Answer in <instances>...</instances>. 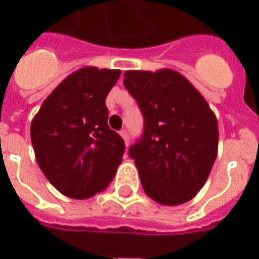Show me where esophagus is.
<instances>
[{"instance_id": "esophagus-1", "label": "esophagus", "mask_w": 259, "mask_h": 259, "mask_svg": "<svg viewBox=\"0 0 259 259\" xmlns=\"http://www.w3.org/2000/svg\"><path fill=\"white\" fill-rule=\"evenodd\" d=\"M119 135H120V137H122V139H123L124 140V143H126V146H127V144H129V133H127V130H120V133H119Z\"/></svg>"}]
</instances>
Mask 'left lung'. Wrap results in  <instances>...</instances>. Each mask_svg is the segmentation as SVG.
<instances>
[{"instance_id": "obj_1", "label": "left lung", "mask_w": 259, "mask_h": 259, "mask_svg": "<svg viewBox=\"0 0 259 259\" xmlns=\"http://www.w3.org/2000/svg\"><path fill=\"white\" fill-rule=\"evenodd\" d=\"M123 76L144 116V135L129 150L143 189L158 204H185L205 185L217 159V116L174 69L127 70Z\"/></svg>"}]
</instances>
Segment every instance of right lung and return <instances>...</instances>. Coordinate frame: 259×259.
Returning <instances> with one entry per match:
<instances>
[{"label":"right lung","mask_w":259,"mask_h":259,"mask_svg":"<svg viewBox=\"0 0 259 259\" xmlns=\"http://www.w3.org/2000/svg\"><path fill=\"white\" fill-rule=\"evenodd\" d=\"M119 69L84 66L59 83L31 120L38 166L50 183L73 200L101 193L122 162L124 141L108 126L105 98Z\"/></svg>","instance_id":"add662e5"}]
</instances>
